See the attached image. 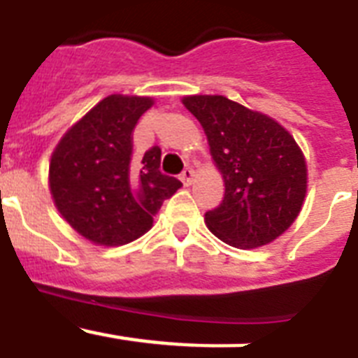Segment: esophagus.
<instances>
[{
  "instance_id": "esophagus-1",
  "label": "esophagus",
  "mask_w": 358,
  "mask_h": 358,
  "mask_svg": "<svg viewBox=\"0 0 358 358\" xmlns=\"http://www.w3.org/2000/svg\"><path fill=\"white\" fill-rule=\"evenodd\" d=\"M194 176H195L194 169H192V166H188V169H185V170H182V172H181V181L185 182L186 186L192 185V179H194Z\"/></svg>"
}]
</instances>
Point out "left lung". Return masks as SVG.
Wrapping results in <instances>:
<instances>
[{"label": "left lung", "mask_w": 358, "mask_h": 358, "mask_svg": "<svg viewBox=\"0 0 358 358\" xmlns=\"http://www.w3.org/2000/svg\"><path fill=\"white\" fill-rule=\"evenodd\" d=\"M199 120L226 194L204 218L215 236L238 249L260 248L285 233L306 194L301 148L280 123L220 94L182 98Z\"/></svg>", "instance_id": "left-lung-1"}]
</instances>
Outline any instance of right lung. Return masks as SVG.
<instances>
[{
    "instance_id": "right-lung-1",
    "label": "right lung",
    "mask_w": 358,
    "mask_h": 358,
    "mask_svg": "<svg viewBox=\"0 0 358 358\" xmlns=\"http://www.w3.org/2000/svg\"><path fill=\"white\" fill-rule=\"evenodd\" d=\"M154 100L110 94L78 120L50 161V192L73 229L98 245H123L152 227L164 199L181 188L161 173V148L132 156V131Z\"/></svg>"
}]
</instances>
